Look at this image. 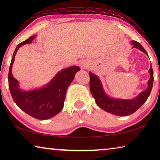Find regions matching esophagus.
<instances>
[{
  "label": "esophagus",
  "mask_w": 160,
  "mask_h": 160,
  "mask_svg": "<svg viewBox=\"0 0 160 160\" xmlns=\"http://www.w3.org/2000/svg\"><path fill=\"white\" fill-rule=\"evenodd\" d=\"M79 66L81 68H82V69L88 68L89 66V63L86 61H80V63H79Z\"/></svg>",
  "instance_id": "34e87169"
}]
</instances>
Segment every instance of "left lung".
<instances>
[{"instance_id":"1","label":"left lung","mask_w":160,"mask_h":160,"mask_svg":"<svg viewBox=\"0 0 160 160\" xmlns=\"http://www.w3.org/2000/svg\"><path fill=\"white\" fill-rule=\"evenodd\" d=\"M131 44L133 45V48H138L145 54L148 53L145 50V48L142 47L140 43L132 41ZM149 73L150 75V78L148 82V88L145 90L140 92L136 97L132 99H116L107 95L103 88L102 84L99 78L96 75L90 72L89 75L90 77V92L92 97L95 99L97 104L106 112L112 113L116 116H126L132 114L142 106V104L147 101L148 97L150 96L152 88L153 85V70L150 66V68L149 70Z\"/></svg>"}]
</instances>
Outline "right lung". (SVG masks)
<instances>
[{
	"label": "right lung",
	"mask_w": 160,
	"mask_h": 160,
	"mask_svg": "<svg viewBox=\"0 0 160 160\" xmlns=\"http://www.w3.org/2000/svg\"><path fill=\"white\" fill-rule=\"evenodd\" d=\"M36 37H30L16 47L9 68L8 84L12 99L20 109L35 118L46 120L58 114L63 109L67 89L80 68L78 66L67 68L59 71L43 88L28 91L21 90L19 82L12 74L15 56L20 47L31 44Z\"/></svg>",
	"instance_id": "right-lung-1"
}]
</instances>
